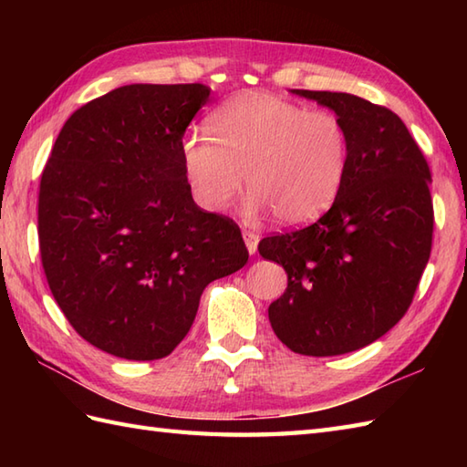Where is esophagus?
<instances>
[{
    "label": "esophagus",
    "mask_w": 467,
    "mask_h": 467,
    "mask_svg": "<svg viewBox=\"0 0 467 467\" xmlns=\"http://www.w3.org/2000/svg\"><path fill=\"white\" fill-rule=\"evenodd\" d=\"M243 236H244L246 251H249L251 254H254L256 253V246H259V234L253 233V231H244Z\"/></svg>",
    "instance_id": "1"
}]
</instances>
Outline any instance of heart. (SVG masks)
Listing matches in <instances>:
<instances>
[{
	"label": "heart",
	"instance_id": "1",
	"mask_svg": "<svg viewBox=\"0 0 467 467\" xmlns=\"http://www.w3.org/2000/svg\"><path fill=\"white\" fill-rule=\"evenodd\" d=\"M211 136L182 138V171L194 202L223 213L243 188L253 194L246 213L271 208L283 224L319 218L339 194L349 164V134L325 108L306 110L279 96L246 92L208 118Z\"/></svg>",
	"mask_w": 467,
	"mask_h": 467
}]
</instances>
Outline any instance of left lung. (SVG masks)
<instances>
[{
    "mask_svg": "<svg viewBox=\"0 0 467 467\" xmlns=\"http://www.w3.org/2000/svg\"><path fill=\"white\" fill-rule=\"evenodd\" d=\"M293 92L341 118L349 164L319 221L259 243L263 259L289 276L269 321L295 353L343 355L379 339L410 309L431 253V172L389 108L345 92Z\"/></svg>",
    "mask_w": 467,
    "mask_h": 467,
    "instance_id": "1",
    "label": "left lung"
}]
</instances>
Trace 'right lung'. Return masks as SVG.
Returning <instances> with one entry per match:
<instances>
[{"instance_id":"right-lung-1","label":"right lung","mask_w":467,"mask_h":467,"mask_svg":"<svg viewBox=\"0 0 467 467\" xmlns=\"http://www.w3.org/2000/svg\"><path fill=\"white\" fill-rule=\"evenodd\" d=\"M204 84H130L59 130L39 182L44 273L76 333L132 361L171 355L208 283L249 261L233 218L188 191L181 144Z\"/></svg>"}]
</instances>
